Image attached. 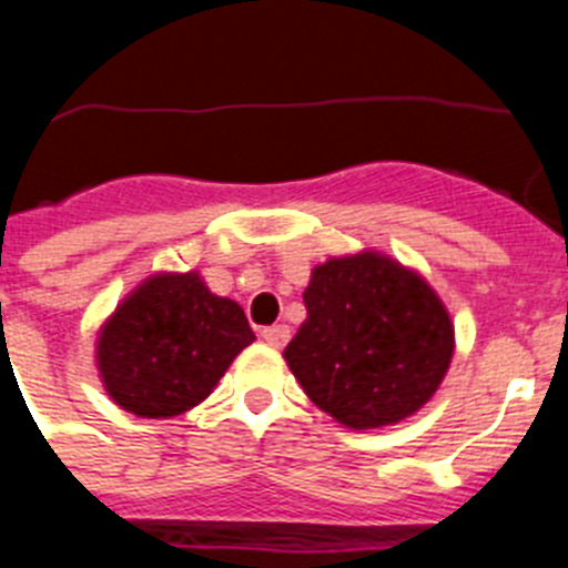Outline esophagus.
Segmentation results:
<instances>
[{"mask_svg": "<svg viewBox=\"0 0 568 568\" xmlns=\"http://www.w3.org/2000/svg\"><path fill=\"white\" fill-rule=\"evenodd\" d=\"M261 338H264V344H267V346H273V349H281V346L290 341V327H287V324L264 327V329H261Z\"/></svg>", "mask_w": 568, "mask_h": 568, "instance_id": "34e87169", "label": "esophagus"}]
</instances>
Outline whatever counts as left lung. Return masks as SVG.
<instances>
[{
  "label": "left lung",
  "mask_w": 568,
  "mask_h": 568,
  "mask_svg": "<svg viewBox=\"0 0 568 568\" xmlns=\"http://www.w3.org/2000/svg\"><path fill=\"white\" fill-rule=\"evenodd\" d=\"M304 307L284 361L341 426L400 424L438 393L455 324L420 273L378 250L338 255L313 267Z\"/></svg>",
  "instance_id": "obj_1"
}]
</instances>
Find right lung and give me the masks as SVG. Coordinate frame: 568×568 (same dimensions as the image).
Returning a JSON list of instances; mask_svg holds the SVG:
<instances>
[{
  "label": "right lung",
  "mask_w": 568,
  "mask_h": 568,
  "mask_svg": "<svg viewBox=\"0 0 568 568\" xmlns=\"http://www.w3.org/2000/svg\"><path fill=\"white\" fill-rule=\"evenodd\" d=\"M255 341L244 310L210 293L195 270L144 278L99 329L104 393L139 418H175L202 404Z\"/></svg>",
  "instance_id": "obj_1"
}]
</instances>
